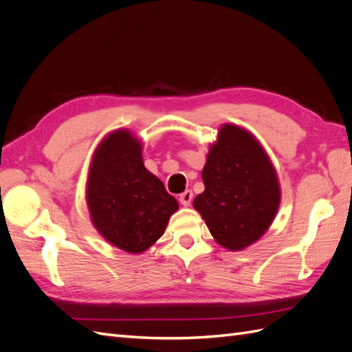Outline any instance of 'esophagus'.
I'll return each mask as SVG.
<instances>
[{
  "instance_id": "esophagus-1",
  "label": "esophagus",
  "mask_w": 352,
  "mask_h": 352,
  "mask_svg": "<svg viewBox=\"0 0 352 352\" xmlns=\"http://www.w3.org/2000/svg\"><path fill=\"white\" fill-rule=\"evenodd\" d=\"M192 198H194L192 190H190V189H186L184 194H180L179 201H180V204H182V206H189L190 202H192Z\"/></svg>"
}]
</instances>
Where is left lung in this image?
<instances>
[{
  "instance_id": "left-lung-1",
  "label": "left lung",
  "mask_w": 352,
  "mask_h": 352,
  "mask_svg": "<svg viewBox=\"0 0 352 352\" xmlns=\"http://www.w3.org/2000/svg\"><path fill=\"white\" fill-rule=\"evenodd\" d=\"M202 180L206 190L194 207L221 247L239 251L263 236L278 211L280 190L267 154L251 133L223 126Z\"/></svg>"
}]
</instances>
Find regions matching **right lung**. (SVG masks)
I'll return each mask as SVG.
<instances>
[{
	"label": "right lung",
	"instance_id": "add662e5",
	"mask_svg": "<svg viewBox=\"0 0 352 352\" xmlns=\"http://www.w3.org/2000/svg\"><path fill=\"white\" fill-rule=\"evenodd\" d=\"M142 146L127 131L101 142L92 160L88 206L94 226L127 252H142L163 235L177 210L162 180L148 172Z\"/></svg>",
	"mask_w": 352,
	"mask_h": 352
}]
</instances>
